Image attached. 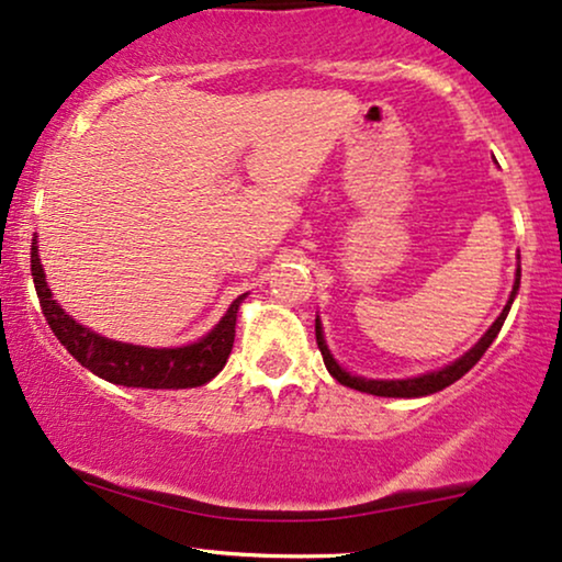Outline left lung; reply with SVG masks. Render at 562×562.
<instances>
[{
  "instance_id": "1",
  "label": "left lung",
  "mask_w": 562,
  "mask_h": 562,
  "mask_svg": "<svg viewBox=\"0 0 562 562\" xmlns=\"http://www.w3.org/2000/svg\"><path fill=\"white\" fill-rule=\"evenodd\" d=\"M518 283H521V270H516V283H514V292H510V300L508 304L503 307V313L497 321L490 325V330L484 334L480 341H476L472 349L467 351L461 359H456L453 364L442 367V370H435V372H427V375H419V378H406V380H364V378H357V375H349V372L341 370V364L336 362L334 355H330V349L325 346V338H323V325H321V317L315 321V338H317V349H321L323 355V362L328 367V372L334 375L338 383L346 385V387H355V391H362V393H372V396H385V398H419V396H429V393H438L442 387L453 385L456 380L467 375L472 367L480 362L484 351L490 349V344L495 341L497 334H501L505 317H508V310L510 304H514L516 294H518Z\"/></svg>"
}]
</instances>
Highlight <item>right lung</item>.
I'll return each instance as SVG.
<instances>
[{
    "mask_svg": "<svg viewBox=\"0 0 562 562\" xmlns=\"http://www.w3.org/2000/svg\"><path fill=\"white\" fill-rule=\"evenodd\" d=\"M31 273L41 300V313H44L52 334L86 370L109 383L127 387H175V391L177 387H198L216 378L232 355L237 310L245 294L232 302L216 328L200 341L177 346V349H148V346L112 341V338H103L75 323L54 300L52 289L46 286L36 239L31 245Z\"/></svg>",
    "mask_w": 562,
    "mask_h": 562,
    "instance_id": "add662e5",
    "label": "right lung"
}]
</instances>
